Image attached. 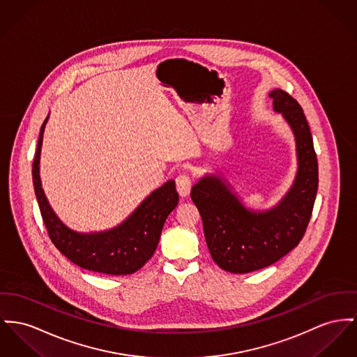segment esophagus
I'll list each match as a JSON object with an SVG mask.
<instances>
[{"label": "esophagus", "instance_id": "esophagus-1", "mask_svg": "<svg viewBox=\"0 0 357 357\" xmlns=\"http://www.w3.org/2000/svg\"><path fill=\"white\" fill-rule=\"evenodd\" d=\"M176 187L180 193V196H187L190 193V187H192V180H190V174L187 173H180L176 177Z\"/></svg>", "mask_w": 357, "mask_h": 357}]
</instances>
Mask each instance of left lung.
<instances>
[{
  "instance_id": "8db88e82",
  "label": "left lung",
  "mask_w": 357,
  "mask_h": 357,
  "mask_svg": "<svg viewBox=\"0 0 357 357\" xmlns=\"http://www.w3.org/2000/svg\"><path fill=\"white\" fill-rule=\"evenodd\" d=\"M269 97L296 143V176L283 199L269 210H250L231 184L216 174L202 177L190 190L210 255L230 273L261 269L289 253L305 236L318 190L317 154L302 107L282 89L272 91Z\"/></svg>"
}]
</instances>
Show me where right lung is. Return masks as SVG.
Segmentation results:
<instances>
[{"instance_id": "obj_1", "label": "right lung", "mask_w": 357, "mask_h": 357, "mask_svg": "<svg viewBox=\"0 0 357 357\" xmlns=\"http://www.w3.org/2000/svg\"><path fill=\"white\" fill-rule=\"evenodd\" d=\"M47 120L48 116L40 128L32 180L50 239L65 257L84 269L115 276L137 272L154 255L167 215L178 203L174 180L153 190L128 218L109 230L96 233L72 230L54 213L42 188L39 164Z\"/></svg>"}]
</instances>
